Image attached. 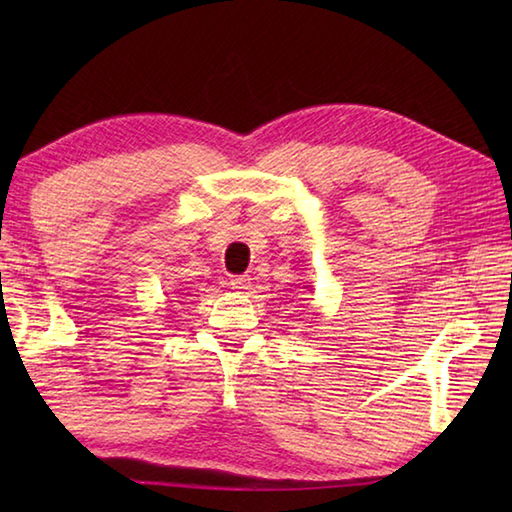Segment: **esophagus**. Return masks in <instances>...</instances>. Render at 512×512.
Wrapping results in <instances>:
<instances>
[{
    "label": "esophagus",
    "instance_id": "34e87169",
    "mask_svg": "<svg viewBox=\"0 0 512 512\" xmlns=\"http://www.w3.org/2000/svg\"><path fill=\"white\" fill-rule=\"evenodd\" d=\"M228 286H231L233 290H248L250 277L248 275H235V277L228 279Z\"/></svg>",
    "mask_w": 512,
    "mask_h": 512
}]
</instances>
